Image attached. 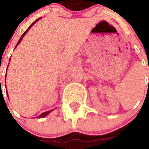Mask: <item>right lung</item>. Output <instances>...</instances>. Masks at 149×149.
<instances>
[{
    "mask_svg": "<svg viewBox=\"0 0 149 149\" xmlns=\"http://www.w3.org/2000/svg\"><path fill=\"white\" fill-rule=\"evenodd\" d=\"M40 19H41V17H39V18H38V19H37V20H36V21H35V22H34L33 23H32V24H31V25H30V26H29V29H27L26 31H24V33H23V35H22V37H21V38H20L19 41H18V42L17 43V45H16V47H17V45H19V43L21 42V41L22 40V38H24V36H25V35H26V33H27V32H28V31H29V29H31V27H32V25H33V24H35V23H36V22H38V20H40ZM16 47H15V48H16ZM10 60H9V62H10ZM5 78H6V77H5ZM5 81H6V80H5ZM6 91H7V90H6ZM53 110H54V109H53ZM53 110H50V111H45V112H44V113H41L40 115H39V116H38V117H37V118H45V117H46V116H47L48 114H49V113H51L52 111H53Z\"/></svg>",
    "mask_w": 149,
    "mask_h": 149,
    "instance_id": "add662e5",
    "label": "right lung"
}]
</instances>
